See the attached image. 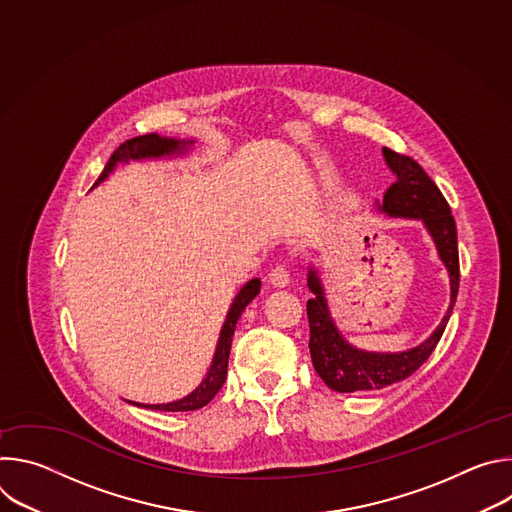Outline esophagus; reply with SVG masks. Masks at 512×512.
<instances>
[{"label": "esophagus", "mask_w": 512, "mask_h": 512, "mask_svg": "<svg viewBox=\"0 0 512 512\" xmlns=\"http://www.w3.org/2000/svg\"><path fill=\"white\" fill-rule=\"evenodd\" d=\"M269 283L273 287H285L289 283V271L283 267V265H277L271 269L269 273Z\"/></svg>", "instance_id": "esophagus-1"}]
</instances>
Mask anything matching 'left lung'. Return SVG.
<instances>
[{
	"label": "left lung",
	"instance_id": "8db88e82",
	"mask_svg": "<svg viewBox=\"0 0 512 512\" xmlns=\"http://www.w3.org/2000/svg\"><path fill=\"white\" fill-rule=\"evenodd\" d=\"M383 156L387 166L395 174V182L387 188L379 210L389 216L417 218V221L425 225L437 247V253H440V259L450 273V308L440 326L433 330V334L411 350L393 354L358 350L348 344L338 332L328 310L324 285L318 277V271L310 267L308 287L314 294V298L308 300L312 364L320 379L338 393L377 391L411 377L429 358L437 342H440L452 316L460 287L458 235L450 204L446 202L440 188L435 186V182L413 158L397 154L389 148H383Z\"/></svg>",
	"mask_w": 512,
	"mask_h": 512
}]
</instances>
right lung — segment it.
I'll return each mask as SVG.
<instances>
[{
	"label": "right lung",
	"mask_w": 512,
	"mask_h": 512,
	"mask_svg": "<svg viewBox=\"0 0 512 512\" xmlns=\"http://www.w3.org/2000/svg\"><path fill=\"white\" fill-rule=\"evenodd\" d=\"M192 143L194 141H180V139H172V137H160L158 133H148V135H139V137L127 139L113 152V156L109 158L103 174L97 178L95 186L99 182H103L115 170V166L119 162L127 164L129 160H152V158H164V156H180V154L188 152V145H192ZM259 289H261L259 279H251L241 287V291H239L237 298L233 300V304L229 308V314H227V320L223 324L221 336H218L210 369H208L206 377L202 379V383L190 395H186L178 401H172V403H160V405L133 403V405L156 409V411H194V409H200L206 403H210L212 397L218 391H221V387L225 385V379H227L229 354H231V342H233L235 326H237L243 310L247 308V304H251L253 298L259 294Z\"/></svg>",
	"instance_id": "obj_1"
}]
</instances>
